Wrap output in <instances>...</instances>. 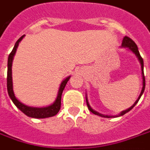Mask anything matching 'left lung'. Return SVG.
Here are the masks:
<instances>
[{
	"label": "left lung",
	"mask_w": 150,
	"mask_h": 150,
	"mask_svg": "<svg viewBox=\"0 0 150 150\" xmlns=\"http://www.w3.org/2000/svg\"><path fill=\"white\" fill-rule=\"evenodd\" d=\"M122 46H124V47H128L129 49L131 50H132L134 53L136 54V56L138 57V59H139V60H140V64H141V71H142V77H143V88H142V91H141V93H140V96H139V98H138V100L135 102V104L132 105L131 108H129L128 109H127V110H125V111H123V112H122L119 114V116H122V115H124L126 112H129L131 109H132V108H134V106L138 103V101H139V100H140V96H142V94L144 93V88H145V78H144V61H143V59H142V57L140 56V52H139V50H138V47H137V45H136V44L135 43V42L132 40V39H131V38H129V37H124V38H123V40H122ZM86 105H87V107H88L89 110L91 111V112H93L94 114H96V115H99V116H101V117H110L109 116H105V115H103V114H100V113H99L98 112H96V111H95V110H93L92 108H91V106H90V105L88 104V101H87V99H86Z\"/></svg>",
	"instance_id": "left-lung-1"
}]
</instances>
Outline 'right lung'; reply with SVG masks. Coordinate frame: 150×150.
I'll return each mask as SVG.
<instances>
[{"label":"right lung","mask_w":150,"mask_h":150,"mask_svg":"<svg viewBox=\"0 0 150 150\" xmlns=\"http://www.w3.org/2000/svg\"><path fill=\"white\" fill-rule=\"evenodd\" d=\"M24 35L22 36L21 38L18 39V41L16 42L15 45H14V48L12 50V51L10 52L8 57V69H7V91H8V94L10 96V99L12 100L13 103L16 105V107L20 109L22 112H23L24 114H26L27 116L31 117H35V118H45V117H53L54 115H56L59 109L61 107V96L63 91L64 89L65 86L67 84V82L69 80L70 77H67L65 80L63 81V82L60 85L59 90V93H58V96L56 100L54 101L53 105H50L49 107H45V108H33V107H28L27 105H24L23 104H22L21 102L15 98L14 95V91H13V86H12V75H11V67H12V60L16 50L18 47V43L21 41L22 39L23 38Z\"/></svg>","instance_id":"obj_1"}]
</instances>
